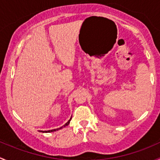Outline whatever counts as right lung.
<instances>
[{
	"label": "right lung",
	"mask_w": 160,
	"mask_h": 160,
	"mask_svg": "<svg viewBox=\"0 0 160 160\" xmlns=\"http://www.w3.org/2000/svg\"><path fill=\"white\" fill-rule=\"evenodd\" d=\"M71 119H72V117H71V118H70V119H69L68 121L67 122L65 123V125H64V126H62V127H60V128H58V129H51V130H48V131H42V130H41V131H39V132H55V131H58V130H59V129H63V128H65V126H68V125H69V123H70V121H71Z\"/></svg>",
	"instance_id": "1"
}]
</instances>
